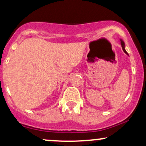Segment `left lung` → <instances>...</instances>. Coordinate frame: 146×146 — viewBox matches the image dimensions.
I'll return each mask as SVG.
<instances>
[{"label": "left lung", "mask_w": 146, "mask_h": 146, "mask_svg": "<svg viewBox=\"0 0 146 146\" xmlns=\"http://www.w3.org/2000/svg\"><path fill=\"white\" fill-rule=\"evenodd\" d=\"M121 46H122V49H123V52H125V54H127L128 55V54L127 53V52H126V51H125V45H124V42L122 40H121Z\"/></svg>", "instance_id": "8db88e82"}]
</instances>
